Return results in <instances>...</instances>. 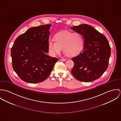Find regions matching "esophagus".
<instances>
[{
    "instance_id": "esophagus-1",
    "label": "esophagus",
    "mask_w": 121,
    "mask_h": 121,
    "mask_svg": "<svg viewBox=\"0 0 121 121\" xmlns=\"http://www.w3.org/2000/svg\"><path fill=\"white\" fill-rule=\"evenodd\" d=\"M60 61H66V59H60Z\"/></svg>"
}]
</instances>
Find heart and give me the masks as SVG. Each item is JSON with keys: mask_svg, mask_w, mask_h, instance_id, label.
Segmentation results:
<instances>
[{"mask_svg": "<svg viewBox=\"0 0 121 121\" xmlns=\"http://www.w3.org/2000/svg\"><path fill=\"white\" fill-rule=\"evenodd\" d=\"M54 40L48 41V50L52 56L59 54L62 48L65 54L69 56L78 55L83 49L85 44L83 35L79 33L63 31L54 35Z\"/></svg>", "mask_w": 121, "mask_h": 121, "instance_id": "b5f03b06", "label": "heart"}]
</instances>
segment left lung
I'll use <instances>...</instances> for the list:
<instances>
[{
    "label": "left lung",
    "mask_w": 121,
    "mask_h": 121,
    "mask_svg": "<svg viewBox=\"0 0 121 121\" xmlns=\"http://www.w3.org/2000/svg\"><path fill=\"white\" fill-rule=\"evenodd\" d=\"M71 28L83 35L84 47L78 55L71 58L74 66L72 75L78 81L91 82L100 78L108 65L111 49L108 39L92 26L82 24Z\"/></svg>",
    "instance_id": "1"
}]
</instances>
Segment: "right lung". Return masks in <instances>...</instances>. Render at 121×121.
I'll list each match as a JSON object with an SVG mask.
<instances>
[{
    "label": "right lung",
    "instance_id": "add662e5",
    "mask_svg": "<svg viewBox=\"0 0 121 121\" xmlns=\"http://www.w3.org/2000/svg\"><path fill=\"white\" fill-rule=\"evenodd\" d=\"M51 26L48 24L28 29L17 38L12 48L13 69L25 82L45 81L58 60L47 54Z\"/></svg>",
    "mask_w": 121,
    "mask_h": 121
}]
</instances>
